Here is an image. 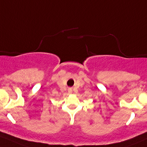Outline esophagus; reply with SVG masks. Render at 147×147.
I'll use <instances>...</instances> for the list:
<instances>
[{
    "label": "esophagus",
    "mask_w": 147,
    "mask_h": 147,
    "mask_svg": "<svg viewBox=\"0 0 147 147\" xmlns=\"http://www.w3.org/2000/svg\"><path fill=\"white\" fill-rule=\"evenodd\" d=\"M69 92H72V90H71V89H69Z\"/></svg>",
    "instance_id": "1"
}]
</instances>
